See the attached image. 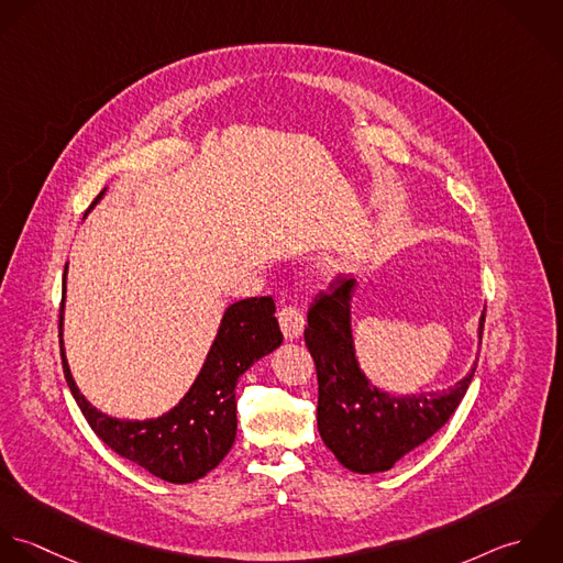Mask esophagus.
I'll use <instances>...</instances> for the list:
<instances>
[{
	"instance_id": "34e87169",
	"label": "esophagus",
	"mask_w": 563,
	"mask_h": 563,
	"mask_svg": "<svg viewBox=\"0 0 563 563\" xmlns=\"http://www.w3.org/2000/svg\"><path fill=\"white\" fill-rule=\"evenodd\" d=\"M278 322H280L283 335L287 339H298L305 331V313L296 305H285L278 311Z\"/></svg>"
}]
</instances>
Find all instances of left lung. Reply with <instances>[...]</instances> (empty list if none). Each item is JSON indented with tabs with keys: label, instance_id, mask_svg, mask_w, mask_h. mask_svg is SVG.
I'll return each mask as SVG.
<instances>
[{
	"label": "left lung",
	"instance_id": "left-lung-1",
	"mask_svg": "<svg viewBox=\"0 0 563 563\" xmlns=\"http://www.w3.org/2000/svg\"><path fill=\"white\" fill-rule=\"evenodd\" d=\"M354 280L338 276L309 307L305 341L318 372V429L339 463L372 474L394 467L398 459L433 438L463 400L476 363L449 389L389 396L361 372L352 329L350 298ZM485 313L478 322L483 339ZM478 361V358H476Z\"/></svg>",
	"mask_w": 563,
	"mask_h": 563
}]
</instances>
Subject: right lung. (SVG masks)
<instances>
[{
  "mask_svg": "<svg viewBox=\"0 0 563 563\" xmlns=\"http://www.w3.org/2000/svg\"><path fill=\"white\" fill-rule=\"evenodd\" d=\"M102 196L104 191L96 202ZM65 280L67 267L63 276V302ZM63 302L58 316L63 372L93 433L119 456L167 483H194L218 467L236 435L234 387L239 376L283 343L274 298H245L230 305L202 372L187 396L169 413L143 422L104 416L78 391L63 350Z\"/></svg>",
  "mask_w": 563,
  "mask_h": 563,
  "instance_id": "add662e5",
  "label": "right lung"
}]
</instances>
